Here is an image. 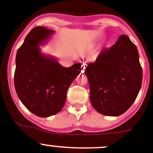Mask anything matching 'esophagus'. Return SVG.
Segmentation results:
<instances>
[{"label":"esophagus","instance_id":"1","mask_svg":"<svg viewBox=\"0 0 153 153\" xmlns=\"http://www.w3.org/2000/svg\"><path fill=\"white\" fill-rule=\"evenodd\" d=\"M81 66H82V70H83V71H85V68H86V67H87L86 63H83V64H82V65H81Z\"/></svg>","mask_w":153,"mask_h":153}]
</instances>
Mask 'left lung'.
Returning <instances> with one entry per match:
<instances>
[{"label":"left lung","instance_id":"left-lung-1","mask_svg":"<svg viewBox=\"0 0 153 153\" xmlns=\"http://www.w3.org/2000/svg\"><path fill=\"white\" fill-rule=\"evenodd\" d=\"M91 105L99 113L118 116L131 106L140 90L143 71L137 48L122 35L113 46L102 50L85 71Z\"/></svg>","mask_w":153,"mask_h":153}]
</instances>
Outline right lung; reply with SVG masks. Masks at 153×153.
<instances>
[{"label": "right lung", "instance_id": "obj_1", "mask_svg": "<svg viewBox=\"0 0 153 153\" xmlns=\"http://www.w3.org/2000/svg\"><path fill=\"white\" fill-rule=\"evenodd\" d=\"M53 33L44 27L32 28L16 56L14 85L18 97L30 112L43 118L62 110L68 88L81 71V63L66 68L41 52L40 46Z\"/></svg>", "mask_w": 153, "mask_h": 153}]
</instances>
